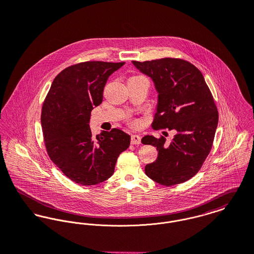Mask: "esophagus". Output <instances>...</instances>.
Segmentation results:
<instances>
[{
    "mask_svg": "<svg viewBox=\"0 0 254 254\" xmlns=\"http://www.w3.org/2000/svg\"><path fill=\"white\" fill-rule=\"evenodd\" d=\"M131 144L132 145H138V144H140L141 143V137L139 135H137V134H133V135H131Z\"/></svg>",
    "mask_w": 254,
    "mask_h": 254,
    "instance_id": "obj_1",
    "label": "esophagus"
}]
</instances>
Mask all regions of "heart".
<instances>
[{"label":"heart","mask_w":254,"mask_h":254,"mask_svg":"<svg viewBox=\"0 0 254 254\" xmlns=\"http://www.w3.org/2000/svg\"><path fill=\"white\" fill-rule=\"evenodd\" d=\"M129 124H130L131 126H137L138 122H137L136 120H130V121H129Z\"/></svg>","instance_id":"1"}]
</instances>
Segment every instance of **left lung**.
<instances>
[{
  "label": "left lung",
  "instance_id": "obj_1",
  "mask_svg": "<svg viewBox=\"0 0 254 254\" xmlns=\"http://www.w3.org/2000/svg\"><path fill=\"white\" fill-rule=\"evenodd\" d=\"M154 81L159 102L152 127L176 131L167 143L164 136L146 135L143 144L157 147V160L145 167L155 182L172 186L196 175L208 156L218 124V111L212 93L200 71L181 58L165 57L132 61Z\"/></svg>",
  "mask_w": 254,
  "mask_h": 254
}]
</instances>
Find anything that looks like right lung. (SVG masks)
<instances>
[{"mask_svg": "<svg viewBox=\"0 0 254 254\" xmlns=\"http://www.w3.org/2000/svg\"><path fill=\"white\" fill-rule=\"evenodd\" d=\"M124 64L93 60L71 65L55 78L45 98L41 122L48 155L75 183L90 186L107 180L120 154L129 147L130 136L123 130L113 128L94 138L88 126L109 76Z\"/></svg>", "mask_w": 254, "mask_h": 254, "instance_id": "right-lung-1", "label": "right lung"}]
</instances>
